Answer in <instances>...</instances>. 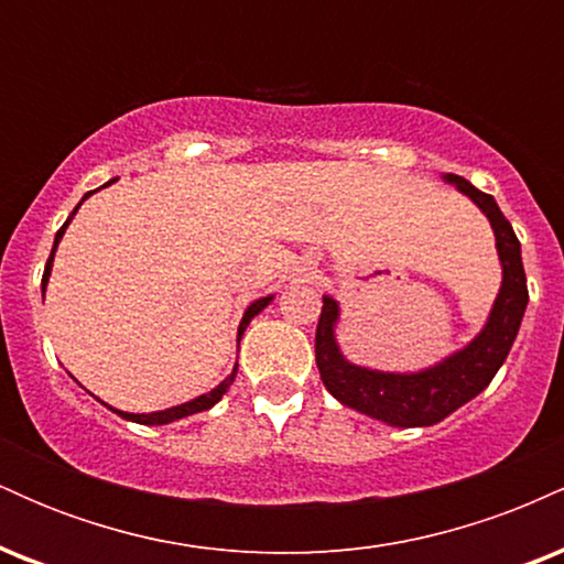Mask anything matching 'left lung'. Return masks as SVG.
I'll list each match as a JSON object with an SVG mask.
<instances>
[{"label": "left lung", "instance_id": "obj_1", "mask_svg": "<svg viewBox=\"0 0 564 564\" xmlns=\"http://www.w3.org/2000/svg\"><path fill=\"white\" fill-rule=\"evenodd\" d=\"M443 180L464 193L488 217L496 236L501 289L480 334L435 366L400 373L349 364L336 341V323H339L341 310L334 296L323 294L318 332H315V364H318L326 390L341 405L355 408L377 422L403 426V430L443 422L453 411L477 398L507 360L528 307V281L520 241L509 219L498 209L496 198L477 191L469 180L458 174H445Z\"/></svg>", "mask_w": 564, "mask_h": 564}]
</instances>
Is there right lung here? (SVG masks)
<instances>
[{
	"instance_id": "1",
	"label": "right lung",
	"mask_w": 564,
	"mask_h": 564,
	"mask_svg": "<svg viewBox=\"0 0 564 564\" xmlns=\"http://www.w3.org/2000/svg\"><path fill=\"white\" fill-rule=\"evenodd\" d=\"M113 183V180H111ZM108 185V183H106ZM95 191H89L87 196H84L79 204H76V209L70 212V217L66 219V223H63V228L55 232V243H53V251H50V260H47V264H44V275H42V296H44V291H47V283H50V273H53V262H55V251H57V243H61V238H63V232H66V228L70 225V219H74V215L76 212H79V206L84 204V200H87L89 196H93ZM273 302V294H268V296H262V300H254L249 304V307H246V313H243V318H241V323H238V345H241V336H243V332H246V326H249L251 323V318H254V315H260L264 307H268V304ZM236 373H238V364L232 366V371H230V377L225 379V381H219V384L215 387V390L212 392H206V394H198V398H193V400H187V403H183V405H172V408H166V411H153V413H127V411H119V408H111L113 413H119L121 419H127V422H138V424H172V422H180V419H185V416H193V413H200V411H209L212 405H217L219 400H223V394L230 390V384L232 381H236Z\"/></svg>"
}]
</instances>
